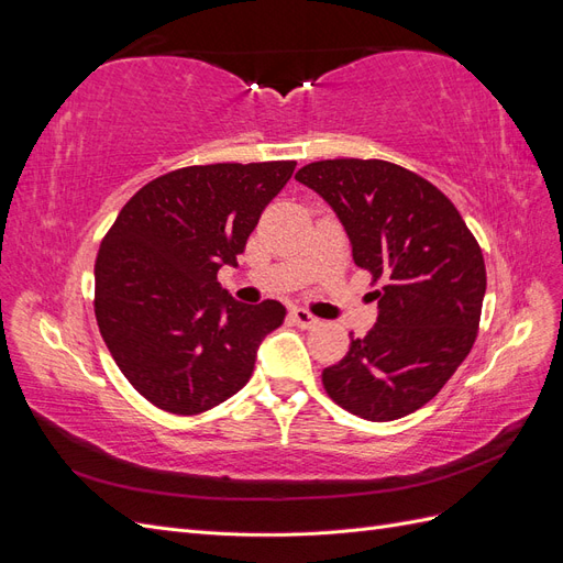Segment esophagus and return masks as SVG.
<instances>
[{
    "mask_svg": "<svg viewBox=\"0 0 563 563\" xmlns=\"http://www.w3.org/2000/svg\"><path fill=\"white\" fill-rule=\"evenodd\" d=\"M288 317H291V321L300 329H314L319 323V319L314 314H310L308 310H302V308H294Z\"/></svg>",
    "mask_w": 563,
    "mask_h": 563,
    "instance_id": "1",
    "label": "esophagus"
}]
</instances>
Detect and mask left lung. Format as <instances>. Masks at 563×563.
I'll return each instance as SVG.
<instances>
[{
    "label": "left lung",
    "mask_w": 563,
    "mask_h": 563,
    "mask_svg": "<svg viewBox=\"0 0 563 563\" xmlns=\"http://www.w3.org/2000/svg\"><path fill=\"white\" fill-rule=\"evenodd\" d=\"M308 185L343 223L354 263L378 291V321L323 368L329 397L352 416L397 420L437 397L479 329L486 267L451 199L404 166L327 159L302 166Z\"/></svg>",
    "instance_id": "obj_1"
}]
</instances>
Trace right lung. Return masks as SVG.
Here are the masks:
<instances>
[{"label": "right lung", "mask_w": 563, "mask_h": 563, "mask_svg": "<svg viewBox=\"0 0 563 563\" xmlns=\"http://www.w3.org/2000/svg\"><path fill=\"white\" fill-rule=\"evenodd\" d=\"M296 162L185 166L141 187L96 261V319L126 380L168 413L195 416L240 391L286 308L236 302V265Z\"/></svg>", "instance_id": "right-lung-1"}]
</instances>
